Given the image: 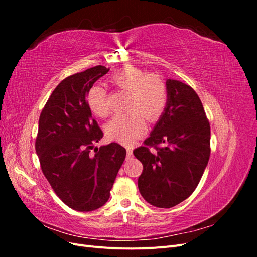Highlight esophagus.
Instances as JSON below:
<instances>
[{"label":"esophagus","mask_w":257,"mask_h":257,"mask_svg":"<svg viewBox=\"0 0 257 257\" xmlns=\"http://www.w3.org/2000/svg\"><path fill=\"white\" fill-rule=\"evenodd\" d=\"M126 152H127V158H131L132 155H133V149H132V148H130V147L126 148Z\"/></svg>","instance_id":"esophagus-1"}]
</instances>
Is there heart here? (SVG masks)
<instances>
[{"label":"heart","instance_id":"b5f03b06","mask_svg":"<svg viewBox=\"0 0 257 257\" xmlns=\"http://www.w3.org/2000/svg\"><path fill=\"white\" fill-rule=\"evenodd\" d=\"M111 82L124 91L130 92L126 110L108 123L107 135L115 142L131 145L146 131V118L149 121L159 119L167 103V87L158 74H147L141 69L126 66L115 72ZM88 105L98 116L110 113L107 103V91L95 84L88 92Z\"/></svg>","mask_w":257,"mask_h":257}]
</instances>
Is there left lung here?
<instances>
[{
    "instance_id": "obj_1",
    "label": "left lung",
    "mask_w": 257,
    "mask_h": 257,
    "mask_svg": "<svg viewBox=\"0 0 257 257\" xmlns=\"http://www.w3.org/2000/svg\"><path fill=\"white\" fill-rule=\"evenodd\" d=\"M167 103L144 147L134 150L143 163L142 196L154 207L172 208L195 191L210 157V124L196 92L168 79ZM160 147H158V145ZM154 146L157 152H150Z\"/></svg>"
}]
</instances>
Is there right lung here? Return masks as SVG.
I'll return each instance as SVG.
<instances>
[{
  "label": "right lung",
  "instance_id": "1",
  "mask_svg": "<svg viewBox=\"0 0 257 257\" xmlns=\"http://www.w3.org/2000/svg\"><path fill=\"white\" fill-rule=\"evenodd\" d=\"M109 72L98 65L62 80L53 90L38 121L36 154L43 173L65 205L77 211L104 206L126 150L111 143L95 147L103 132L92 118L89 90Z\"/></svg>",
  "mask_w": 257,
  "mask_h": 257
}]
</instances>
